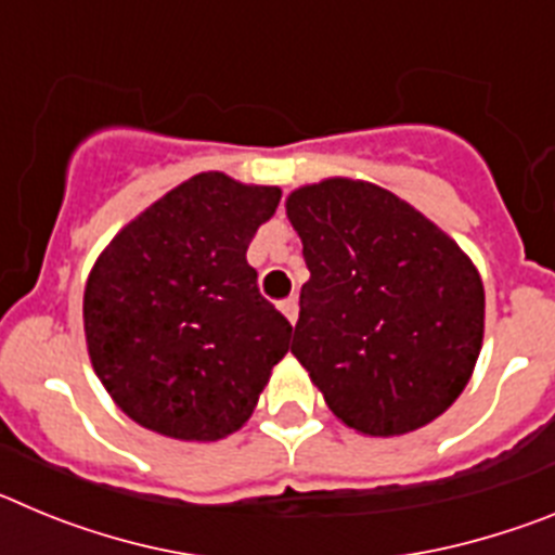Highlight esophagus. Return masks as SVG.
Wrapping results in <instances>:
<instances>
[{"instance_id":"obj_1","label":"esophagus","mask_w":555,"mask_h":555,"mask_svg":"<svg viewBox=\"0 0 555 555\" xmlns=\"http://www.w3.org/2000/svg\"><path fill=\"white\" fill-rule=\"evenodd\" d=\"M281 311L286 313V320L294 325V322H297V313H300V302H297V297H288V300H283Z\"/></svg>"}]
</instances>
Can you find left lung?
<instances>
[{
  "mask_svg": "<svg viewBox=\"0 0 555 555\" xmlns=\"http://www.w3.org/2000/svg\"><path fill=\"white\" fill-rule=\"evenodd\" d=\"M286 214L311 272L292 352L333 414L397 436L448 411L483 341V283L459 244L356 180L297 189Z\"/></svg>",
  "mask_w": 555,
  "mask_h": 555,
  "instance_id": "8db88e82",
  "label": "left lung"
}]
</instances>
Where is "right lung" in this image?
I'll use <instances>...</instances> for the list:
<instances>
[{"label": "right lung", "instance_id": "obj_1", "mask_svg": "<svg viewBox=\"0 0 555 555\" xmlns=\"http://www.w3.org/2000/svg\"><path fill=\"white\" fill-rule=\"evenodd\" d=\"M281 189L203 171L132 219L88 278V356L150 430L217 442L242 428L292 325L258 292L247 247Z\"/></svg>", "mask_w": 555, "mask_h": 555}]
</instances>
